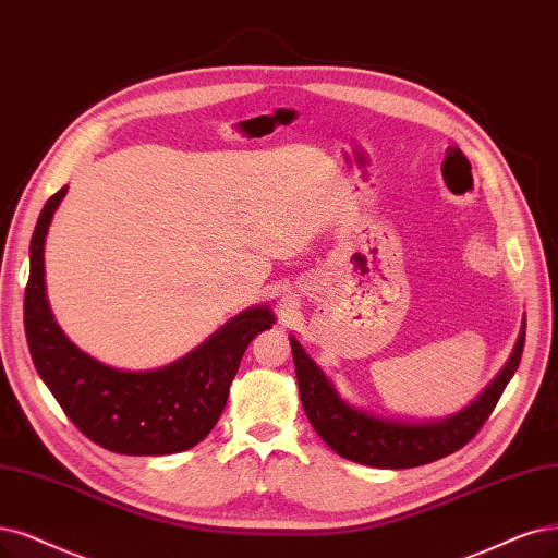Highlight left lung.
I'll return each instance as SVG.
<instances>
[{
	"label": "left lung",
	"instance_id": "8db88e82",
	"mask_svg": "<svg viewBox=\"0 0 558 558\" xmlns=\"http://www.w3.org/2000/svg\"><path fill=\"white\" fill-rule=\"evenodd\" d=\"M524 352V331L506 367L485 393L460 414L439 423H402L349 407L324 377L315 361L292 338V356L301 404L317 435L340 458L377 469H409L441 460L466 446L492 416Z\"/></svg>",
	"mask_w": 558,
	"mask_h": 558
}]
</instances>
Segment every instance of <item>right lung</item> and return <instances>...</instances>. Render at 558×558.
Listing matches in <instances>:
<instances>
[{
	"instance_id": "obj_1",
	"label": "right lung",
	"mask_w": 558,
	"mask_h": 558,
	"mask_svg": "<svg viewBox=\"0 0 558 558\" xmlns=\"http://www.w3.org/2000/svg\"><path fill=\"white\" fill-rule=\"evenodd\" d=\"M66 191L69 185L46 202L29 245L25 333L36 373L94 444L121 456L189 450L218 423L245 347L274 326V315L251 307L189 356L151 373H123L80 352L52 319L44 278L46 234Z\"/></svg>"
}]
</instances>
